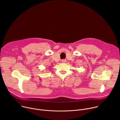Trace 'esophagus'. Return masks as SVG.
Listing matches in <instances>:
<instances>
[{"mask_svg":"<svg viewBox=\"0 0 120 120\" xmlns=\"http://www.w3.org/2000/svg\"><path fill=\"white\" fill-rule=\"evenodd\" d=\"M61 62H62V63H65V62H66V60L63 59V60H61Z\"/></svg>","mask_w":120,"mask_h":120,"instance_id":"esophagus-1","label":"esophagus"}]
</instances>
